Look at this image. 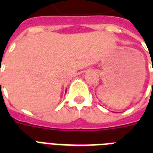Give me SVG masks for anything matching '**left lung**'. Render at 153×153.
<instances>
[{
    "instance_id": "8db88e82",
    "label": "left lung",
    "mask_w": 153,
    "mask_h": 153,
    "mask_svg": "<svg viewBox=\"0 0 153 153\" xmlns=\"http://www.w3.org/2000/svg\"><path fill=\"white\" fill-rule=\"evenodd\" d=\"M152 85H153V82H152Z\"/></svg>"
}]
</instances>
